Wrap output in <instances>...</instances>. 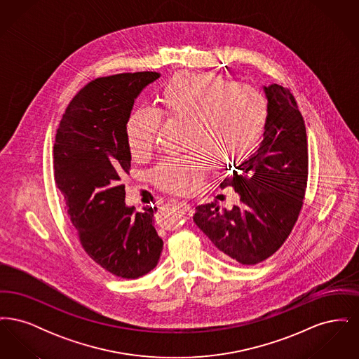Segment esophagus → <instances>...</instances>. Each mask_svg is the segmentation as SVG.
<instances>
[{"label":"esophagus","instance_id":"obj_1","mask_svg":"<svg viewBox=\"0 0 359 359\" xmlns=\"http://www.w3.org/2000/svg\"><path fill=\"white\" fill-rule=\"evenodd\" d=\"M179 203L187 211L188 215H192V214H194V207L191 205V202H188V201H180Z\"/></svg>","mask_w":359,"mask_h":359}]
</instances>
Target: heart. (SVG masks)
<instances>
[{
  "label": "heart",
  "instance_id": "obj_1",
  "mask_svg": "<svg viewBox=\"0 0 359 359\" xmlns=\"http://www.w3.org/2000/svg\"><path fill=\"white\" fill-rule=\"evenodd\" d=\"M161 118L186 125L183 149L188 152L160 161L154 182L173 194H191L211 164L234 167L256 148L268 120V106L249 86L233 85L210 74L176 76L161 90L154 110L137 109L126 122L133 158L151 154Z\"/></svg>",
  "mask_w": 359,
  "mask_h": 359
}]
</instances>
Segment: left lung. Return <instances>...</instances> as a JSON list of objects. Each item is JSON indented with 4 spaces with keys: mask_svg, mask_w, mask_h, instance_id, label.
I'll return each mask as SVG.
<instances>
[{
    "mask_svg": "<svg viewBox=\"0 0 359 359\" xmlns=\"http://www.w3.org/2000/svg\"><path fill=\"white\" fill-rule=\"evenodd\" d=\"M262 88L268 101L264 140L221 183L236 189L241 205H199L192 217L223 259L242 265L278 250L297 221L307 187V132L297 103L283 86Z\"/></svg>",
    "mask_w": 359,
    "mask_h": 359,
    "instance_id": "obj_1",
    "label": "left lung"
}]
</instances>
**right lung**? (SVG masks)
<instances>
[{
  "instance_id": "right-lung-1",
  "label": "right lung",
  "mask_w": 359,
  "mask_h": 359,
  "mask_svg": "<svg viewBox=\"0 0 359 359\" xmlns=\"http://www.w3.org/2000/svg\"><path fill=\"white\" fill-rule=\"evenodd\" d=\"M158 78L145 71L93 81L69 102L55 137V182L79 241L97 264L122 278L151 272L163 250L157 207L137 212L125 203L121 184L132 161L126 122L137 97Z\"/></svg>"
}]
</instances>
